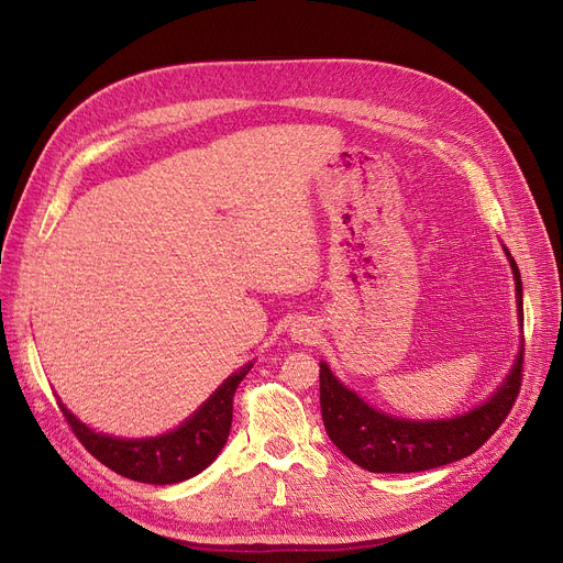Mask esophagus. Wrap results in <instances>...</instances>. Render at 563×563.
Listing matches in <instances>:
<instances>
[{"label": "esophagus", "instance_id": "1", "mask_svg": "<svg viewBox=\"0 0 563 563\" xmlns=\"http://www.w3.org/2000/svg\"><path fill=\"white\" fill-rule=\"evenodd\" d=\"M289 335H291L294 342H312L314 335H317V331H314V327H312L310 321H297V323H294V327L289 329Z\"/></svg>", "mask_w": 563, "mask_h": 563}]
</instances>
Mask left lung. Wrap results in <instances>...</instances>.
<instances>
[{
    "label": "left lung",
    "instance_id": "left-lung-1",
    "mask_svg": "<svg viewBox=\"0 0 563 563\" xmlns=\"http://www.w3.org/2000/svg\"><path fill=\"white\" fill-rule=\"evenodd\" d=\"M507 251V249H505ZM514 278L516 303L522 327V280L518 264L507 251ZM525 344L505 383L479 408L450 420H404L365 404L344 388L327 363H319L321 418L333 445L356 465L369 472H422L454 463L477 452L507 420L520 393Z\"/></svg>",
    "mask_w": 563,
    "mask_h": 563
}]
</instances>
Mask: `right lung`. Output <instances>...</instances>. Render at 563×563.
Instances as JSON below:
<instances>
[{"label": "right lung", "instance_id": "1", "mask_svg": "<svg viewBox=\"0 0 563 563\" xmlns=\"http://www.w3.org/2000/svg\"><path fill=\"white\" fill-rule=\"evenodd\" d=\"M251 367L253 363L236 369L187 422L155 438L128 440L96 433L79 422L62 401L58 406H62L64 418L81 445L115 475L143 484L166 486L196 477L219 456L232 427V399L236 386Z\"/></svg>", "mask_w": 563, "mask_h": 563}]
</instances>
